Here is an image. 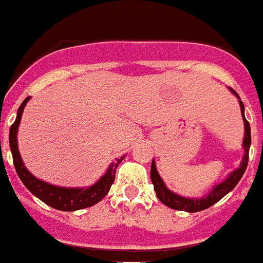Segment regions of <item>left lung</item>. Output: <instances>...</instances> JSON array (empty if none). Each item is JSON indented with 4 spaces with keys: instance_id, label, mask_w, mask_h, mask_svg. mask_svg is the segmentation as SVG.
Masks as SVG:
<instances>
[{
    "instance_id": "left-lung-1",
    "label": "left lung",
    "mask_w": 263,
    "mask_h": 263,
    "mask_svg": "<svg viewBox=\"0 0 263 263\" xmlns=\"http://www.w3.org/2000/svg\"><path fill=\"white\" fill-rule=\"evenodd\" d=\"M229 89L238 98L240 107H241V116H243L244 121V156L241 163H240V167L237 170H234L233 172H230L223 182H220L216 186H214L207 196H203V197L200 198H187L174 193L172 190L168 189L165 183H164V180L161 179L160 174L157 172L156 163H154L153 160L152 161V170H150V178H152V182H153L154 190H156L158 200L163 204H165L167 207L172 208V210H179V211L186 212H198L203 211V210H207V208H210L215 203H218L220 198L225 197L229 192H232L238 183V180L241 179V176L244 175L246 170H247L248 152H250V146H251V128H250V123L246 120V116H244V105L243 102L240 100V96L237 95V92L234 91V89H232V88H229Z\"/></svg>"
}]
</instances>
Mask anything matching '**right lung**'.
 Masks as SVG:
<instances>
[{
    "instance_id": "right-lung-1",
    "label": "right lung",
    "mask_w": 263,
    "mask_h": 263,
    "mask_svg": "<svg viewBox=\"0 0 263 263\" xmlns=\"http://www.w3.org/2000/svg\"><path fill=\"white\" fill-rule=\"evenodd\" d=\"M29 99L30 96L22 102V105L17 109L15 123L12 124L11 129H9V147H11L12 157H13V165H15L16 172H17L20 180L23 182V185L35 197L48 204L49 207L59 210V211H77V210L92 207L96 203H99L100 200L109 193L114 178H116V170H117L118 164L123 161L124 157H120L117 161L110 164L105 175L88 187H60V186L51 185V183H47V182L35 178L33 174H30V171L22 161L19 149H17V138H16L20 118H22L25 106Z\"/></svg>"
}]
</instances>
